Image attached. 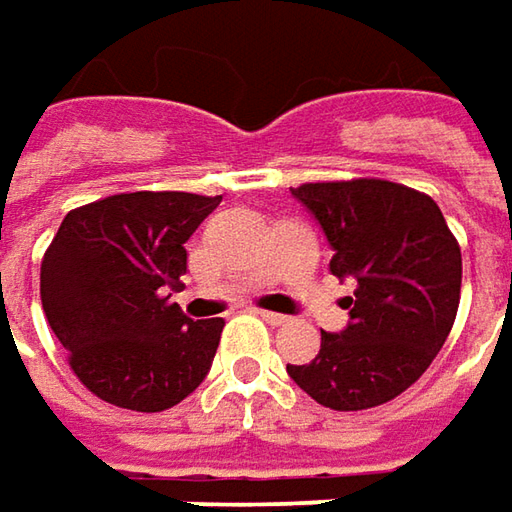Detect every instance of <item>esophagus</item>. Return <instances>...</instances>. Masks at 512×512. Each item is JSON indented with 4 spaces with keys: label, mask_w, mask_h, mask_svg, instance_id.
<instances>
[{
    "label": "esophagus",
    "mask_w": 512,
    "mask_h": 512,
    "mask_svg": "<svg viewBox=\"0 0 512 512\" xmlns=\"http://www.w3.org/2000/svg\"><path fill=\"white\" fill-rule=\"evenodd\" d=\"M256 316H262L267 325L279 327V325H287V316L285 313H273V310H256Z\"/></svg>",
    "instance_id": "34e87169"
}]
</instances>
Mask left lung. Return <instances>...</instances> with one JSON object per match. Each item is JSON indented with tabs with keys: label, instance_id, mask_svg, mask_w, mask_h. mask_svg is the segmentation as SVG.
I'll list each match as a JSON object with an SVG mask.
<instances>
[{
	"label": "left lung",
	"instance_id": "obj_1",
	"mask_svg": "<svg viewBox=\"0 0 512 512\" xmlns=\"http://www.w3.org/2000/svg\"><path fill=\"white\" fill-rule=\"evenodd\" d=\"M293 196L325 230L330 273L356 290L347 327L322 333L316 359L287 373L330 410L390 402L430 367L456 322L459 242L430 196L396 182H310Z\"/></svg>",
	"mask_w": 512,
	"mask_h": 512
}]
</instances>
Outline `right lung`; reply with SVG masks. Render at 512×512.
Segmentation results:
<instances>
[{"mask_svg":"<svg viewBox=\"0 0 512 512\" xmlns=\"http://www.w3.org/2000/svg\"><path fill=\"white\" fill-rule=\"evenodd\" d=\"M222 196L136 190L70 210L45 250L39 293L76 379L102 402L159 413L207 376L222 319H187L170 302L185 242Z\"/></svg>","mask_w":512,"mask_h":512,"instance_id":"add662e5","label":"right lung"}]
</instances>
